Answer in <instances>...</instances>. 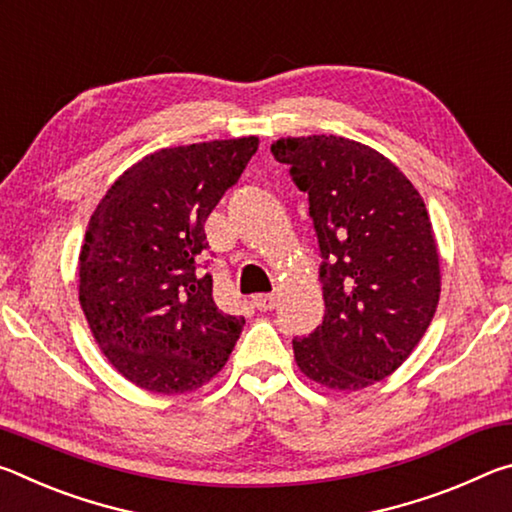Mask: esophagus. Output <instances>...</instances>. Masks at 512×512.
Wrapping results in <instances>:
<instances>
[{
	"instance_id": "1",
	"label": "esophagus",
	"mask_w": 512,
	"mask_h": 512,
	"mask_svg": "<svg viewBox=\"0 0 512 512\" xmlns=\"http://www.w3.org/2000/svg\"><path fill=\"white\" fill-rule=\"evenodd\" d=\"M253 305L259 311H271L277 305V300L275 296H271V293H257V296H253Z\"/></svg>"
}]
</instances>
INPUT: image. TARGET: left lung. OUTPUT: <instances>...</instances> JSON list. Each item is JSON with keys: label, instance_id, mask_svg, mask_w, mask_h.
I'll list each match as a JSON object with an SVG mask.
<instances>
[{"label": "left lung", "instance_id": "8db88e82", "mask_svg": "<svg viewBox=\"0 0 512 512\" xmlns=\"http://www.w3.org/2000/svg\"><path fill=\"white\" fill-rule=\"evenodd\" d=\"M320 246L323 325L293 339L302 375L329 391H361L402 366L440 298V257L418 189L370 146L339 135L280 137Z\"/></svg>", "mask_w": 512, "mask_h": 512}]
</instances>
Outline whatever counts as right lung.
Listing matches in <instances>:
<instances>
[{
	"mask_svg": "<svg viewBox=\"0 0 512 512\" xmlns=\"http://www.w3.org/2000/svg\"><path fill=\"white\" fill-rule=\"evenodd\" d=\"M259 137L171 146L110 185L79 255V300L94 341L121 377L160 395L219 375L246 320L216 307L196 271L205 221L237 183Z\"/></svg>",
	"mask_w": 512,
	"mask_h": 512,
	"instance_id": "add662e5",
	"label": "right lung"
}]
</instances>
